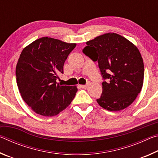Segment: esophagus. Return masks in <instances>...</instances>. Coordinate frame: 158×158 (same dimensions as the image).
I'll return each instance as SVG.
<instances>
[{
  "label": "esophagus",
  "instance_id": "esophagus-1",
  "mask_svg": "<svg viewBox=\"0 0 158 158\" xmlns=\"http://www.w3.org/2000/svg\"><path fill=\"white\" fill-rule=\"evenodd\" d=\"M79 86L80 88H81V89H86V88L88 87V84H86V85H79Z\"/></svg>",
  "mask_w": 158,
  "mask_h": 158
}]
</instances>
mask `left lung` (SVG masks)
Here are the masks:
<instances>
[{
  "mask_svg": "<svg viewBox=\"0 0 158 158\" xmlns=\"http://www.w3.org/2000/svg\"><path fill=\"white\" fill-rule=\"evenodd\" d=\"M83 52L98 61L104 81L99 105L111 111L132 104L142 89L144 66L137 47L114 33L96 37L86 42Z\"/></svg>",
  "mask_w": 158,
  "mask_h": 158,
  "instance_id": "8db88e82",
  "label": "left lung"
}]
</instances>
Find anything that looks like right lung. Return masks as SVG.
Instances as JSON below:
<instances>
[{
  "label": "right lung",
  "mask_w": 158,
  "mask_h": 158,
  "mask_svg": "<svg viewBox=\"0 0 158 158\" xmlns=\"http://www.w3.org/2000/svg\"><path fill=\"white\" fill-rule=\"evenodd\" d=\"M76 45L44 37L21 53L16 67L17 84L23 100L37 114L56 116L75 97L77 86L61 85L56 79L63 74L64 63Z\"/></svg>",
  "instance_id": "add662e5"
}]
</instances>
